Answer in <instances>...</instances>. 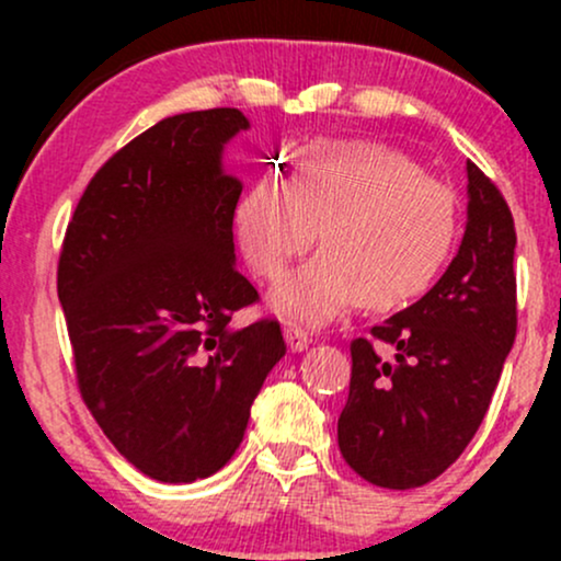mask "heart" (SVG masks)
Wrapping results in <instances>:
<instances>
[{"instance_id": "b5f03b06", "label": "heart", "mask_w": 561, "mask_h": 561, "mask_svg": "<svg viewBox=\"0 0 561 561\" xmlns=\"http://www.w3.org/2000/svg\"><path fill=\"white\" fill-rule=\"evenodd\" d=\"M319 261L332 268H366L362 263H424L427 250L409 224L392 214H362L343 218L321 237ZM282 308L302 324H317L343 306L337 279L324 268L293 276L279 295Z\"/></svg>"}]
</instances>
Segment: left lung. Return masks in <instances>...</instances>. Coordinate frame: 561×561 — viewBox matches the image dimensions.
Returning a JSON list of instances; mask_svg holds the SVG:
<instances>
[{
  "instance_id": "8db88e82",
  "label": "left lung",
  "mask_w": 561,
  "mask_h": 561,
  "mask_svg": "<svg viewBox=\"0 0 561 561\" xmlns=\"http://www.w3.org/2000/svg\"><path fill=\"white\" fill-rule=\"evenodd\" d=\"M248 126L237 107H214L128 141L83 190L57 261L83 403L128 465L160 482L229 465L285 356L279 321L234 319L259 293L234 268L242 184L221 152Z\"/></svg>"
}]
</instances>
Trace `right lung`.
Segmentation results:
<instances>
[{"label":"right lung","instance_id":"1","mask_svg":"<svg viewBox=\"0 0 561 561\" xmlns=\"http://www.w3.org/2000/svg\"><path fill=\"white\" fill-rule=\"evenodd\" d=\"M469 224L440 282L351 343L337 422L345 465L409 491L440 478L478 433L517 334L514 221L504 197L469 184Z\"/></svg>","mask_w":561,"mask_h":561}]
</instances>
